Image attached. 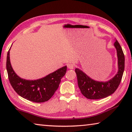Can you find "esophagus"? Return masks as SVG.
I'll return each instance as SVG.
<instances>
[{
  "mask_svg": "<svg viewBox=\"0 0 132 132\" xmlns=\"http://www.w3.org/2000/svg\"><path fill=\"white\" fill-rule=\"evenodd\" d=\"M67 66H68V68L69 69H73L75 67V65L73 63H68Z\"/></svg>",
  "mask_w": 132,
  "mask_h": 132,
  "instance_id": "esophagus-1",
  "label": "esophagus"
}]
</instances>
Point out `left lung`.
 <instances>
[{
    "instance_id": "left-lung-1",
    "label": "left lung",
    "mask_w": 132,
    "mask_h": 132,
    "mask_svg": "<svg viewBox=\"0 0 132 132\" xmlns=\"http://www.w3.org/2000/svg\"><path fill=\"white\" fill-rule=\"evenodd\" d=\"M113 45L117 50L118 70L112 79L105 81H97L91 79L79 68L75 69L79 87L82 94L88 99H101L112 94L121 81L125 69V56L117 39Z\"/></svg>"
}]
</instances>
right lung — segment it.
I'll return each instance as SVG.
<instances>
[{"instance_id": "obj_1", "label": "right lung", "mask_w": 132, "mask_h": 132, "mask_svg": "<svg viewBox=\"0 0 132 132\" xmlns=\"http://www.w3.org/2000/svg\"><path fill=\"white\" fill-rule=\"evenodd\" d=\"M10 48L7 52L6 69L9 79L14 91L21 97L29 101L35 102L48 101L59 87L61 79L66 73L67 66L62 67L39 79L30 80L22 79L15 73L11 64Z\"/></svg>"}]
</instances>
